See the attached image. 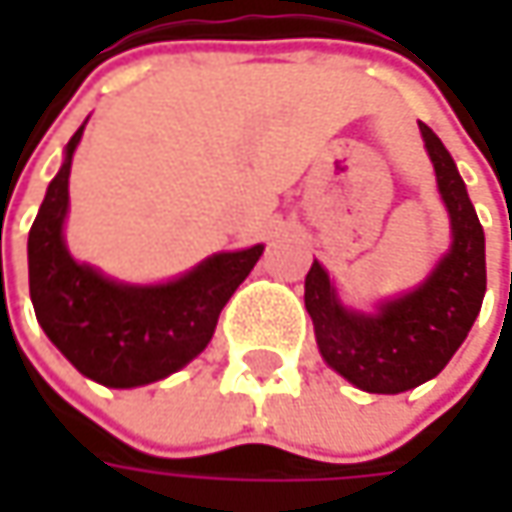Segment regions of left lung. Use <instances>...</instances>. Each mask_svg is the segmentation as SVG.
<instances>
[{
	"label": "left lung",
	"instance_id": "1",
	"mask_svg": "<svg viewBox=\"0 0 512 512\" xmlns=\"http://www.w3.org/2000/svg\"><path fill=\"white\" fill-rule=\"evenodd\" d=\"M419 130L450 216L447 253L424 282L396 299H382L373 313L344 305L316 259L305 276V307L322 359L364 393L393 396L439 376L467 339L487 290L476 207L442 139L424 122Z\"/></svg>",
	"mask_w": 512,
	"mask_h": 512
}]
</instances>
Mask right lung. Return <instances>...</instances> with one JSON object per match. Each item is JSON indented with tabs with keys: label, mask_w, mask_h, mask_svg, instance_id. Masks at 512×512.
<instances>
[{
	"label": "right lung",
	"mask_w": 512,
	"mask_h": 512,
	"mask_svg": "<svg viewBox=\"0 0 512 512\" xmlns=\"http://www.w3.org/2000/svg\"><path fill=\"white\" fill-rule=\"evenodd\" d=\"M88 125V122H85ZM85 125L65 145L62 168L28 236L30 302L50 342L82 376L105 387H142L193 362L265 245L213 253L159 285H130L76 262L65 245L68 179Z\"/></svg>",
	"instance_id": "1"
}]
</instances>
